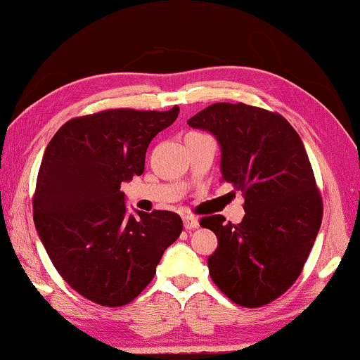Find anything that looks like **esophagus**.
I'll list each match as a JSON object with an SVG mask.
<instances>
[{"instance_id":"esophagus-1","label":"esophagus","mask_w":360,"mask_h":360,"mask_svg":"<svg viewBox=\"0 0 360 360\" xmlns=\"http://www.w3.org/2000/svg\"><path fill=\"white\" fill-rule=\"evenodd\" d=\"M182 221H184V229L186 230H195L197 226H199V220L195 219V217H191V215H186L182 217Z\"/></svg>"}]
</instances>
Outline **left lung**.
Listing matches in <instances>:
<instances>
[{
  "mask_svg": "<svg viewBox=\"0 0 360 360\" xmlns=\"http://www.w3.org/2000/svg\"><path fill=\"white\" fill-rule=\"evenodd\" d=\"M219 141L221 178L245 194L241 224L224 215L200 226L217 235L210 277L241 307H261L300 276L323 219V202L303 141L279 114L217 103L187 120Z\"/></svg>",
  "mask_w": 360,
  "mask_h": 360,
  "instance_id": "1",
  "label": "left lung"
}]
</instances>
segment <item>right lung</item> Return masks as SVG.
I'll return each mask as SVG.
<instances>
[{"label": "right lung", "instance_id": "1", "mask_svg": "<svg viewBox=\"0 0 360 360\" xmlns=\"http://www.w3.org/2000/svg\"><path fill=\"white\" fill-rule=\"evenodd\" d=\"M179 108L112 109L68 120L45 148L34 195V224L55 269L91 302L120 307L153 279L178 240V214H129L122 182L140 176L150 141Z\"/></svg>", "mask_w": 360, "mask_h": 360}]
</instances>
